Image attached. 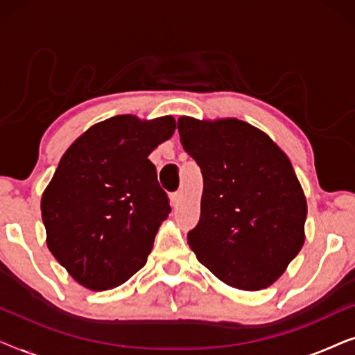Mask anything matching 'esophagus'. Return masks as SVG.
Masks as SVG:
<instances>
[{"instance_id": "1", "label": "esophagus", "mask_w": 355, "mask_h": 355, "mask_svg": "<svg viewBox=\"0 0 355 355\" xmlns=\"http://www.w3.org/2000/svg\"><path fill=\"white\" fill-rule=\"evenodd\" d=\"M181 198H182L181 192H176V193H173V196H171V205H173V207H178L179 203H181Z\"/></svg>"}]
</instances>
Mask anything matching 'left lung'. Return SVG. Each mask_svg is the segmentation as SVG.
<instances>
[{
	"instance_id": "obj_1",
	"label": "left lung",
	"mask_w": 355,
	"mask_h": 355,
	"mask_svg": "<svg viewBox=\"0 0 355 355\" xmlns=\"http://www.w3.org/2000/svg\"><path fill=\"white\" fill-rule=\"evenodd\" d=\"M178 130L203 176L200 221L187 234L197 260L231 288H268L305 242L307 200L288 155L236 118L181 116Z\"/></svg>"
}]
</instances>
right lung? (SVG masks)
<instances>
[{"label": "right lung", "mask_w": 355, "mask_h": 355, "mask_svg": "<svg viewBox=\"0 0 355 355\" xmlns=\"http://www.w3.org/2000/svg\"><path fill=\"white\" fill-rule=\"evenodd\" d=\"M176 129L173 116L119 114L66 150L42 196L46 245L77 283L113 289L147 263L171 207L148 155Z\"/></svg>", "instance_id": "add662e5"}]
</instances>
